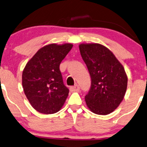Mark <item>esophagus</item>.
Wrapping results in <instances>:
<instances>
[{
    "mask_svg": "<svg viewBox=\"0 0 147 147\" xmlns=\"http://www.w3.org/2000/svg\"><path fill=\"white\" fill-rule=\"evenodd\" d=\"M80 90V87L79 86V85L76 84L74 86H72L70 87V92H75V91H79Z\"/></svg>",
    "mask_w": 147,
    "mask_h": 147,
    "instance_id": "obj_1",
    "label": "esophagus"
}]
</instances>
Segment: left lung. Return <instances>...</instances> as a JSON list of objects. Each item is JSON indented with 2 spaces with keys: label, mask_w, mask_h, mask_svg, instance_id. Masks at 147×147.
<instances>
[{
  "label": "left lung",
  "mask_w": 147,
  "mask_h": 147,
  "mask_svg": "<svg viewBox=\"0 0 147 147\" xmlns=\"http://www.w3.org/2000/svg\"><path fill=\"white\" fill-rule=\"evenodd\" d=\"M79 50L91 77L90 89L85 96L87 107L96 114H109L120 105L127 90L124 68L100 44H81Z\"/></svg>",
  "instance_id": "left-lung-1"
}]
</instances>
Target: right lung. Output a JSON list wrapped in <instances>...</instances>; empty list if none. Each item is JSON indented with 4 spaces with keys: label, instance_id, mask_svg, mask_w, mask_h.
I'll return each mask as SVG.
<instances>
[{
    "label": "right lung",
    "instance_id": "right-lung-1",
    "mask_svg": "<svg viewBox=\"0 0 147 147\" xmlns=\"http://www.w3.org/2000/svg\"><path fill=\"white\" fill-rule=\"evenodd\" d=\"M72 45L51 44L36 52L22 73V86L35 110L43 114L58 112L68 97L69 90L64 84L60 65Z\"/></svg>",
    "mask_w": 147,
    "mask_h": 147
}]
</instances>
